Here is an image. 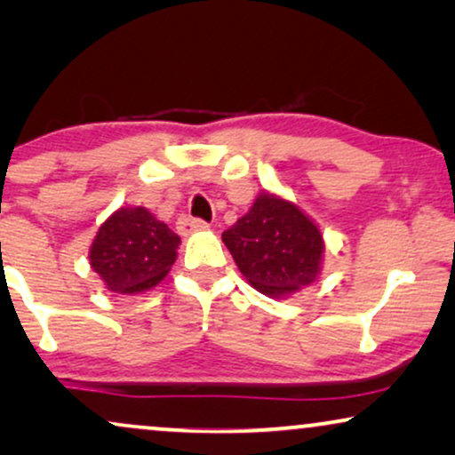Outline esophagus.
I'll return each instance as SVG.
<instances>
[{
    "instance_id": "34e87169",
    "label": "esophagus",
    "mask_w": 455,
    "mask_h": 455,
    "mask_svg": "<svg viewBox=\"0 0 455 455\" xmlns=\"http://www.w3.org/2000/svg\"><path fill=\"white\" fill-rule=\"evenodd\" d=\"M178 229H180V234L188 235L192 232H203V229H209V223L203 220H196V217H180Z\"/></svg>"
}]
</instances>
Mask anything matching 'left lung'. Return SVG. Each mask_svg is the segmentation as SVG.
Wrapping results in <instances>:
<instances>
[{
	"label": "left lung",
	"mask_w": 455,
	"mask_h": 455,
	"mask_svg": "<svg viewBox=\"0 0 455 455\" xmlns=\"http://www.w3.org/2000/svg\"><path fill=\"white\" fill-rule=\"evenodd\" d=\"M246 282L260 294L285 298L315 283L325 242L294 203L260 192L251 211L221 234Z\"/></svg>",
	"instance_id": "left-lung-1"
}]
</instances>
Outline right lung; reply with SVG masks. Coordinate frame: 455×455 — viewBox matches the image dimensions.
<instances>
[{
  "mask_svg": "<svg viewBox=\"0 0 455 455\" xmlns=\"http://www.w3.org/2000/svg\"><path fill=\"white\" fill-rule=\"evenodd\" d=\"M180 235L145 207H122L103 221L89 260L105 288L139 294L157 285L176 263Z\"/></svg>",
  "mask_w": 455,
  "mask_h": 455,
  "instance_id": "right-lung-1",
  "label": "right lung"
}]
</instances>
